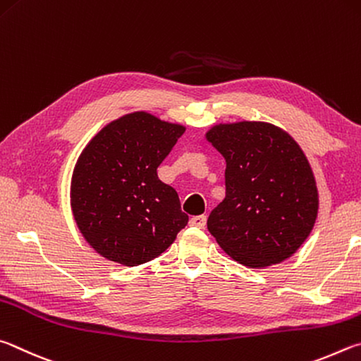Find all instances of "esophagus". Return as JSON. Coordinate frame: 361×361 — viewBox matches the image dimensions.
I'll list each match as a JSON object with an SVG mask.
<instances>
[{
  "instance_id": "obj_1",
  "label": "esophagus",
  "mask_w": 361,
  "mask_h": 361,
  "mask_svg": "<svg viewBox=\"0 0 361 361\" xmlns=\"http://www.w3.org/2000/svg\"><path fill=\"white\" fill-rule=\"evenodd\" d=\"M190 225L197 226V228H204L206 225V216H195L190 219Z\"/></svg>"
}]
</instances>
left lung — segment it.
Returning a JSON list of instances; mask_svg holds the SVG:
<instances>
[{"mask_svg":"<svg viewBox=\"0 0 361 361\" xmlns=\"http://www.w3.org/2000/svg\"><path fill=\"white\" fill-rule=\"evenodd\" d=\"M206 139L226 161L225 198L207 230L233 260L267 268L292 257L314 228L319 192L298 142L268 122L219 123Z\"/></svg>","mask_w":361,"mask_h":361,"instance_id":"left-lung-1","label":"left lung"}]
</instances>
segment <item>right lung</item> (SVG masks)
Here are the masks:
<instances>
[{
    "label": "right lung",
    "mask_w": 361,
    "mask_h": 361,
    "mask_svg": "<svg viewBox=\"0 0 361 361\" xmlns=\"http://www.w3.org/2000/svg\"><path fill=\"white\" fill-rule=\"evenodd\" d=\"M185 126L145 111L112 120L82 150L71 177V211L90 247L123 267L161 255L188 222L157 168Z\"/></svg>",
    "instance_id": "obj_1"
}]
</instances>
